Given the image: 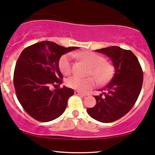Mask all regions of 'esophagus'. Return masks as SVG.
<instances>
[{
	"mask_svg": "<svg viewBox=\"0 0 155 155\" xmlns=\"http://www.w3.org/2000/svg\"><path fill=\"white\" fill-rule=\"evenodd\" d=\"M74 93H75V95H82V96H86L87 95V94L82 93V92L78 91V90H76V91L74 92Z\"/></svg>",
	"mask_w": 155,
	"mask_h": 155,
	"instance_id": "esophagus-1",
	"label": "esophagus"
}]
</instances>
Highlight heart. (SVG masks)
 Segmentation results:
<instances>
[{
	"mask_svg": "<svg viewBox=\"0 0 155 155\" xmlns=\"http://www.w3.org/2000/svg\"><path fill=\"white\" fill-rule=\"evenodd\" d=\"M84 63L90 66L88 71L89 76L81 78L78 76H73L68 78L66 85L68 87L77 90L81 92H87L96 85L97 81L99 84L108 82L114 74V66L110 62L105 60L101 55L92 51H84L80 54H75ZM72 55L71 54H64L59 60V67L63 74L68 75L72 71ZM97 80H96V79Z\"/></svg>",
	"mask_w": 155,
	"mask_h": 155,
	"instance_id": "1",
	"label": "heart"
}]
</instances>
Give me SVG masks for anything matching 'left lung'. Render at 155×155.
Instances as JSON below:
<instances>
[{
	"label": "left lung",
	"mask_w": 155,
	"mask_h": 155,
	"mask_svg": "<svg viewBox=\"0 0 155 155\" xmlns=\"http://www.w3.org/2000/svg\"><path fill=\"white\" fill-rule=\"evenodd\" d=\"M95 51L107 55L115 72L110 82L101 90L102 93L95 96V106L87 111L92 118L108 123L124 116L134 106L142 87L143 71L131 51L115 46Z\"/></svg>",
	"instance_id": "1"
}]
</instances>
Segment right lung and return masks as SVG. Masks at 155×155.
Listing matches in <instances>:
<instances>
[{"mask_svg": "<svg viewBox=\"0 0 155 155\" xmlns=\"http://www.w3.org/2000/svg\"><path fill=\"white\" fill-rule=\"evenodd\" d=\"M79 47L65 48L51 41H41L28 47L19 55L14 73V85L19 102L30 116L49 122L65 111L74 90L64 86L59 69L61 56Z\"/></svg>", "mask_w": 155, "mask_h": 155, "instance_id": "obj_1", "label": "right lung"}]
</instances>
